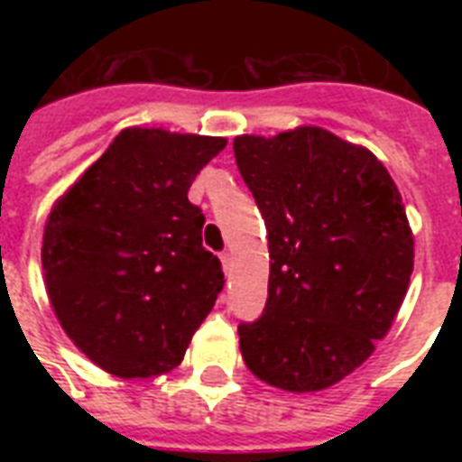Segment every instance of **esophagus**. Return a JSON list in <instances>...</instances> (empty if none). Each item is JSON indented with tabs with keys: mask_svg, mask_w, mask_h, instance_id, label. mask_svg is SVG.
<instances>
[{
	"mask_svg": "<svg viewBox=\"0 0 462 462\" xmlns=\"http://www.w3.org/2000/svg\"><path fill=\"white\" fill-rule=\"evenodd\" d=\"M220 261H223V271H225V273H230V271H232V254L230 252H223V254H220Z\"/></svg>",
	"mask_w": 462,
	"mask_h": 462,
	"instance_id": "esophagus-1",
	"label": "esophagus"
}]
</instances>
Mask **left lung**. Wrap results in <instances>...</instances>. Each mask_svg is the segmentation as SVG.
<instances>
[{
	"instance_id": "obj_1",
	"label": "left lung",
	"mask_w": 462,
	"mask_h": 462,
	"mask_svg": "<svg viewBox=\"0 0 462 462\" xmlns=\"http://www.w3.org/2000/svg\"><path fill=\"white\" fill-rule=\"evenodd\" d=\"M235 160L266 220L261 316L239 323L254 376L309 393L355 372L408 292L415 242L386 167L319 126L237 136Z\"/></svg>"
}]
</instances>
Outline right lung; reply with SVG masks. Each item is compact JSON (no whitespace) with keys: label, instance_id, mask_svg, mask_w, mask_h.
<instances>
[{"label":"right lung","instance_id":"obj_1","mask_svg":"<svg viewBox=\"0 0 462 462\" xmlns=\"http://www.w3.org/2000/svg\"><path fill=\"white\" fill-rule=\"evenodd\" d=\"M227 141L125 129L50 213L42 271L61 328L100 369L148 379L180 365L223 290L187 199Z\"/></svg>","mask_w":462,"mask_h":462}]
</instances>
